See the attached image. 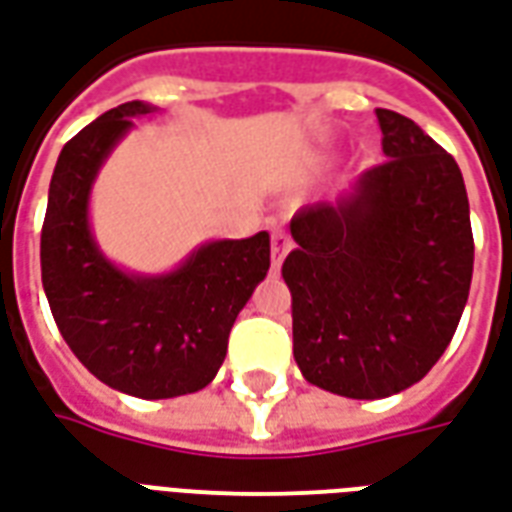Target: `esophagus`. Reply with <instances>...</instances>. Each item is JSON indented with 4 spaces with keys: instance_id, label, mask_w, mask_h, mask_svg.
Listing matches in <instances>:
<instances>
[{
    "instance_id": "34e87169",
    "label": "esophagus",
    "mask_w": 512,
    "mask_h": 512,
    "mask_svg": "<svg viewBox=\"0 0 512 512\" xmlns=\"http://www.w3.org/2000/svg\"><path fill=\"white\" fill-rule=\"evenodd\" d=\"M293 249V238L287 236L285 227H274V233H271V255H274V268L282 266V260L285 255Z\"/></svg>"
}]
</instances>
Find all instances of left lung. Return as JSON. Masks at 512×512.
Returning a JSON list of instances; mask_svg holds the SVG:
<instances>
[{"instance_id":"left-lung-1","label":"left lung","mask_w":512,"mask_h":512,"mask_svg":"<svg viewBox=\"0 0 512 512\" xmlns=\"http://www.w3.org/2000/svg\"><path fill=\"white\" fill-rule=\"evenodd\" d=\"M388 160L336 203L304 206L282 276L293 355L323 391L385 399L423 380L453 339L475 263L456 160L418 124L377 108Z\"/></svg>"}]
</instances>
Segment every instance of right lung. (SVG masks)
Listing matches in <instances>:
<instances>
[{"mask_svg":"<svg viewBox=\"0 0 512 512\" xmlns=\"http://www.w3.org/2000/svg\"><path fill=\"white\" fill-rule=\"evenodd\" d=\"M146 113H154L146 102H124L64 143L48 189L40 266L75 358L116 391L173 399L217 377L230 328L268 274L271 238L263 230L241 241H208L162 276L113 266L89 227V192L132 119Z\"/></svg>","mask_w":512,"mask_h":512,"instance_id":"1","label":"right lung"}]
</instances>
